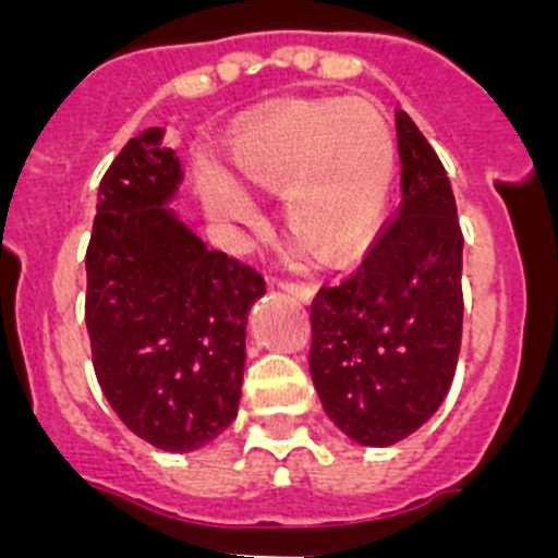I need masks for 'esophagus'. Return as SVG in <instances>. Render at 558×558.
I'll return each instance as SVG.
<instances>
[{
	"label": "esophagus",
	"instance_id": "34e87169",
	"mask_svg": "<svg viewBox=\"0 0 558 558\" xmlns=\"http://www.w3.org/2000/svg\"><path fill=\"white\" fill-rule=\"evenodd\" d=\"M279 288H282L284 293L295 295V299H302V302H310V299H313V295H315L313 284H307V282H293V279H282V282H279Z\"/></svg>",
	"mask_w": 558,
	"mask_h": 558
}]
</instances>
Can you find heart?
<instances>
[{
	"mask_svg": "<svg viewBox=\"0 0 558 558\" xmlns=\"http://www.w3.org/2000/svg\"><path fill=\"white\" fill-rule=\"evenodd\" d=\"M393 136L368 106L302 102L256 122L231 147L243 184L282 195V220L318 259H343L377 231L393 181ZM206 209L226 223H256L259 209L223 172L204 175Z\"/></svg>",
	"mask_w": 558,
	"mask_h": 558,
	"instance_id": "heart-1",
	"label": "heart"
}]
</instances>
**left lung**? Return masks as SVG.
I'll return each mask as SVG.
<instances>
[{
    "label": "left lung",
    "instance_id": "1",
    "mask_svg": "<svg viewBox=\"0 0 558 558\" xmlns=\"http://www.w3.org/2000/svg\"><path fill=\"white\" fill-rule=\"evenodd\" d=\"M402 201L352 276L310 304V374L357 445L411 436L445 402L461 352L463 234L447 170L397 111Z\"/></svg>",
    "mask_w": 558,
    "mask_h": 558
}]
</instances>
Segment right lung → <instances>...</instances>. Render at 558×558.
I'll use <instances>...</instances> for the list:
<instances>
[{"instance_id": "add662e5", "label": "right lung", "mask_w": 558, "mask_h": 558, "mask_svg": "<svg viewBox=\"0 0 558 558\" xmlns=\"http://www.w3.org/2000/svg\"><path fill=\"white\" fill-rule=\"evenodd\" d=\"M165 131L133 136L100 181L86 248V329L108 405L167 452L204 447L234 422L245 324L263 274L209 251L167 201L181 184Z\"/></svg>"}]
</instances>
